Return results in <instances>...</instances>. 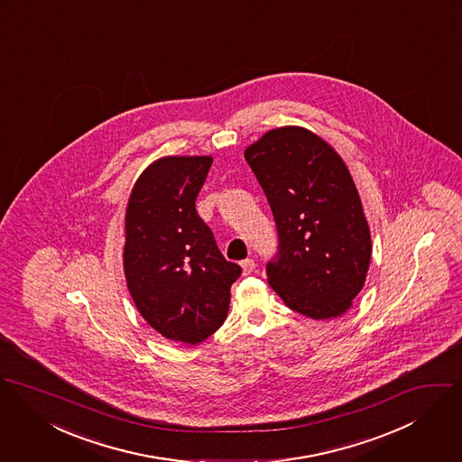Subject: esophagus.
I'll use <instances>...</instances> for the list:
<instances>
[{"instance_id": "34e87169", "label": "esophagus", "mask_w": 462, "mask_h": 462, "mask_svg": "<svg viewBox=\"0 0 462 462\" xmlns=\"http://www.w3.org/2000/svg\"><path fill=\"white\" fill-rule=\"evenodd\" d=\"M241 267H243L245 274H252V273H255L256 263L252 258H246L241 262Z\"/></svg>"}]
</instances>
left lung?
Listing matches in <instances>:
<instances>
[{
	"label": "left lung",
	"instance_id": "1",
	"mask_svg": "<svg viewBox=\"0 0 462 462\" xmlns=\"http://www.w3.org/2000/svg\"><path fill=\"white\" fill-rule=\"evenodd\" d=\"M274 216L278 252L265 273L283 303L310 319L346 313L363 289L370 230L353 177L303 127L265 133L245 152Z\"/></svg>",
	"mask_w": 462,
	"mask_h": 462
}]
</instances>
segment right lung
<instances>
[{
    "label": "right lung",
    "instance_id": "1",
    "mask_svg": "<svg viewBox=\"0 0 462 462\" xmlns=\"http://www.w3.org/2000/svg\"><path fill=\"white\" fill-rule=\"evenodd\" d=\"M212 157H162L133 188L124 271L142 317L164 338L200 344L225 322L241 265L221 255L197 212Z\"/></svg>",
    "mask_w": 462,
    "mask_h": 462
}]
</instances>
